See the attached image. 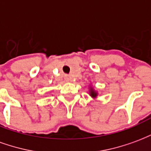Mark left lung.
Returning <instances> with one entry per match:
<instances>
[{
	"label": "left lung",
	"mask_w": 151,
	"mask_h": 151,
	"mask_svg": "<svg viewBox=\"0 0 151 151\" xmlns=\"http://www.w3.org/2000/svg\"><path fill=\"white\" fill-rule=\"evenodd\" d=\"M90 95H91V96L93 97V98H95V97L97 96V93L93 90V88H91V90H90Z\"/></svg>",
	"instance_id": "8db88e82"
}]
</instances>
